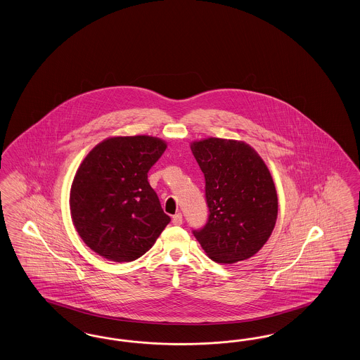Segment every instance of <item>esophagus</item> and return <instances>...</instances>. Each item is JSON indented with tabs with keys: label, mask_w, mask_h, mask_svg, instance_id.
I'll use <instances>...</instances> for the list:
<instances>
[{
	"label": "esophagus",
	"mask_w": 360,
	"mask_h": 360,
	"mask_svg": "<svg viewBox=\"0 0 360 360\" xmlns=\"http://www.w3.org/2000/svg\"><path fill=\"white\" fill-rule=\"evenodd\" d=\"M182 222H184V217H182L181 213H178V214L173 216L174 225H182Z\"/></svg>",
	"instance_id": "obj_1"
}]
</instances>
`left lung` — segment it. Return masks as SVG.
Here are the masks:
<instances>
[{"label":"left lung","mask_w":360,"mask_h":360,"mask_svg":"<svg viewBox=\"0 0 360 360\" xmlns=\"http://www.w3.org/2000/svg\"><path fill=\"white\" fill-rule=\"evenodd\" d=\"M206 181L209 221L194 231L218 264L250 259L269 240L278 200L274 178L259 153L243 141L205 138L190 143Z\"/></svg>","instance_id":"1"}]
</instances>
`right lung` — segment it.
<instances>
[{"mask_svg": "<svg viewBox=\"0 0 360 360\" xmlns=\"http://www.w3.org/2000/svg\"><path fill=\"white\" fill-rule=\"evenodd\" d=\"M166 147L150 135L111 136L80 163L70 193L71 217L80 238L103 259H139L170 222L147 181Z\"/></svg>", "mask_w": 360, "mask_h": 360, "instance_id": "obj_1", "label": "right lung"}]
</instances>
